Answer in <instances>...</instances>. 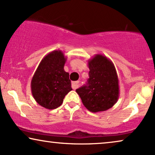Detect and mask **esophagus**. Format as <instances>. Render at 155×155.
I'll list each match as a JSON object with an SVG mask.
<instances>
[{"instance_id":"34e87169","label":"esophagus","mask_w":155,"mask_h":155,"mask_svg":"<svg viewBox=\"0 0 155 155\" xmlns=\"http://www.w3.org/2000/svg\"><path fill=\"white\" fill-rule=\"evenodd\" d=\"M79 81H75V82H72V87L73 88L74 90H76L79 86Z\"/></svg>"}]
</instances>
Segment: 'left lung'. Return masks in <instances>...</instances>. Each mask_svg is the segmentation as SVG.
I'll return each instance as SVG.
<instances>
[{
	"mask_svg": "<svg viewBox=\"0 0 155 155\" xmlns=\"http://www.w3.org/2000/svg\"><path fill=\"white\" fill-rule=\"evenodd\" d=\"M90 69L87 84L76 90L82 104L90 112L105 111L119 98V80L114 64L101 54L88 60Z\"/></svg>",
	"mask_w": 155,
	"mask_h": 155,
	"instance_id": "left-lung-1",
	"label": "left lung"
}]
</instances>
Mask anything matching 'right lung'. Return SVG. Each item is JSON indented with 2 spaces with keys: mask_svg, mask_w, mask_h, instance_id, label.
I'll return each mask as SVG.
<instances>
[{
  "mask_svg": "<svg viewBox=\"0 0 155 155\" xmlns=\"http://www.w3.org/2000/svg\"><path fill=\"white\" fill-rule=\"evenodd\" d=\"M66 60L61 51H52L43 58L32 78V95L46 109L60 107L65 96L73 90L69 73L64 70Z\"/></svg>",
  "mask_w": 155,
  "mask_h": 155,
  "instance_id": "1",
  "label": "right lung"
}]
</instances>
